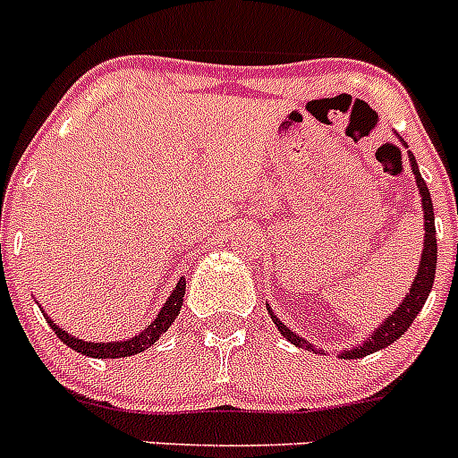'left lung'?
<instances>
[{"instance_id": "left-lung-1", "label": "left lung", "mask_w": 458, "mask_h": 458, "mask_svg": "<svg viewBox=\"0 0 458 458\" xmlns=\"http://www.w3.org/2000/svg\"><path fill=\"white\" fill-rule=\"evenodd\" d=\"M408 157H411L412 174H415V181H418V190H420V194H422V210H424V250H422V259H420L418 275H415V279H412L411 293L403 298L402 305L396 307L390 317H387L386 321L376 327L374 333H371V337H367L365 344L353 346L351 351H344L342 353L344 360L365 358V355L376 353V351L386 349V346H390L392 342H396V339L402 337L408 327H411V323L415 321V317H418L420 311H422L424 302H427L428 293H431V286H434L436 259H438V245H436V225H434V204H431V194H428V188H427V183H424V179L420 176L418 163H415V157H412L411 151H408ZM268 311H270V318H273V323L277 326L279 333L284 335V337L289 339L293 346L314 351V346H311L310 342H305L302 337H298L295 333H291L289 327H286L284 323L275 317L270 307H268Z\"/></svg>"}]
</instances>
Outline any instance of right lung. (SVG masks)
Returning <instances> with one entry per match:
<instances>
[{
  "mask_svg": "<svg viewBox=\"0 0 458 458\" xmlns=\"http://www.w3.org/2000/svg\"><path fill=\"white\" fill-rule=\"evenodd\" d=\"M183 295H185V277L179 279V284L174 286V291L169 293L167 302L163 305V310L157 311V317L153 318L151 326L144 327L140 335H135L132 339H125V342H82V339L72 337L68 335L64 327L56 326L52 318H47L50 327L55 330V335L62 339L66 346H71L72 351H78V353L89 355V358H131V355L141 353V351L151 349L153 344L160 339V335L167 333V327L172 326L174 318L181 314V305H183Z\"/></svg>",
  "mask_w": 458,
  "mask_h": 458,
  "instance_id": "right-lung-1",
  "label": "right lung"
}]
</instances>
